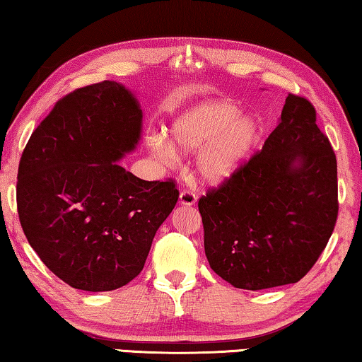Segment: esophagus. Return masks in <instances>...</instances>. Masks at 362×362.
Masks as SVG:
<instances>
[{"label":"esophagus","mask_w":362,"mask_h":362,"mask_svg":"<svg viewBox=\"0 0 362 362\" xmlns=\"http://www.w3.org/2000/svg\"><path fill=\"white\" fill-rule=\"evenodd\" d=\"M179 203L185 204V206H192V204L197 203V195L190 190H183V192H180Z\"/></svg>","instance_id":"34e87169"}]
</instances>
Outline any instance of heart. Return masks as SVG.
Listing matches in <instances>:
<instances>
[{"instance_id": "obj_1", "label": "heart", "mask_w": 362, "mask_h": 362, "mask_svg": "<svg viewBox=\"0 0 362 362\" xmlns=\"http://www.w3.org/2000/svg\"><path fill=\"white\" fill-rule=\"evenodd\" d=\"M234 100H204L175 118L170 127L172 144L163 134H153L149 146L165 164L174 163V146L185 153H199L198 174L209 185L228 182L249 160L263 136L257 115H242Z\"/></svg>"}]
</instances>
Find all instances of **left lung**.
<instances>
[{
	"mask_svg": "<svg viewBox=\"0 0 362 362\" xmlns=\"http://www.w3.org/2000/svg\"><path fill=\"white\" fill-rule=\"evenodd\" d=\"M204 253L239 289L298 283L319 260L338 216L337 156L314 105L286 97L260 153L199 198Z\"/></svg>",
	"mask_w": 362,
	"mask_h": 362,
	"instance_id": "1",
	"label": "left lung"
}]
</instances>
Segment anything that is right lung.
Segmentation results:
<instances>
[{
  "label": "right lung",
  "instance_id": "1",
  "mask_svg": "<svg viewBox=\"0 0 362 362\" xmlns=\"http://www.w3.org/2000/svg\"><path fill=\"white\" fill-rule=\"evenodd\" d=\"M141 125L132 90L102 81L58 100L25 144L21 226L45 267L74 289L113 291L136 278L179 199L174 180H141L118 164Z\"/></svg>",
  "mask_w": 362,
  "mask_h": 362
}]
</instances>
